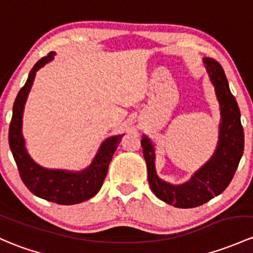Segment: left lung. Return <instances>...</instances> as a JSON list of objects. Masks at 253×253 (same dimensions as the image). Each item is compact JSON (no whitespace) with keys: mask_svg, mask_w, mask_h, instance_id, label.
<instances>
[{"mask_svg":"<svg viewBox=\"0 0 253 253\" xmlns=\"http://www.w3.org/2000/svg\"><path fill=\"white\" fill-rule=\"evenodd\" d=\"M205 68L214 86L220 109V124L216 151L188 182L171 184L158 177L155 169V149L143 135L142 148L148 169V180L153 193L166 204L179 209H193L219 195L232 182L244 153V128L240 109L232 94L220 64L212 58H204Z\"/></svg>","mask_w":253,"mask_h":253,"instance_id":"left-lung-1","label":"left lung"}]
</instances>
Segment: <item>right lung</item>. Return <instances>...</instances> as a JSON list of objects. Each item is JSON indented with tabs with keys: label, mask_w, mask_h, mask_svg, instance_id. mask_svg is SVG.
Masks as SVG:
<instances>
[{
	"label": "right lung",
	"mask_w": 253,
	"mask_h": 253,
	"mask_svg": "<svg viewBox=\"0 0 253 253\" xmlns=\"http://www.w3.org/2000/svg\"><path fill=\"white\" fill-rule=\"evenodd\" d=\"M54 55V52H50L34 65L25 84L18 93L13 105L8 140L21 180L34 195L59 205H75L93 198L102 188L108 173L109 164L124 134L113 135L105 139L95 154L92 164L80 172L44 169L30 158L21 134L24 106L34 84L36 71L50 62Z\"/></svg>",
	"instance_id": "right-lung-1"
}]
</instances>
